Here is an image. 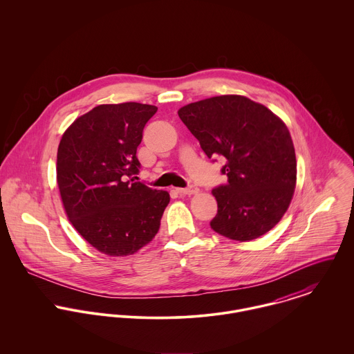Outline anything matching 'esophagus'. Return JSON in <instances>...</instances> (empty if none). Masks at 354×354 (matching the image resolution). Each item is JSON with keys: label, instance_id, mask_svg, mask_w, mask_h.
Returning a JSON list of instances; mask_svg holds the SVG:
<instances>
[{"label": "esophagus", "instance_id": "1", "mask_svg": "<svg viewBox=\"0 0 354 354\" xmlns=\"http://www.w3.org/2000/svg\"><path fill=\"white\" fill-rule=\"evenodd\" d=\"M198 192H199V188L196 185H189L187 188L178 189V194H181V195H195Z\"/></svg>", "mask_w": 354, "mask_h": 354}]
</instances>
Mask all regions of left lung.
<instances>
[{"mask_svg":"<svg viewBox=\"0 0 354 354\" xmlns=\"http://www.w3.org/2000/svg\"><path fill=\"white\" fill-rule=\"evenodd\" d=\"M178 115L204 153L225 160L227 183L212 189L218 212L214 232L250 241L271 230L296 188L297 162L288 127L266 106L241 95L189 103Z\"/></svg>","mask_w":354,"mask_h":354,"instance_id":"8db88e82","label":"left lung"}]
</instances>
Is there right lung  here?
<instances>
[{"label": "right lung", "mask_w": 354, "mask_h": 354, "mask_svg": "<svg viewBox=\"0 0 354 354\" xmlns=\"http://www.w3.org/2000/svg\"><path fill=\"white\" fill-rule=\"evenodd\" d=\"M158 107L136 102L100 104L62 135L57 184L71 223L100 252L127 256L149 244L170 195L131 178L143 129Z\"/></svg>", "instance_id": "1"}]
</instances>
